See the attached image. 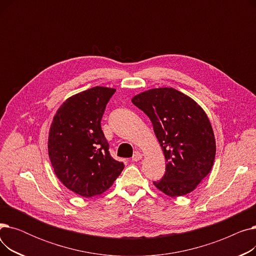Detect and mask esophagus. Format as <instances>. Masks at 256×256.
Segmentation results:
<instances>
[{"label": "esophagus", "instance_id": "1", "mask_svg": "<svg viewBox=\"0 0 256 256\" xmlns=\"http://www.w3.org/2000/svg\"><path fill=\"white\" fill-rule=\"evenodd\" d=\"M141 158H142V154L137 152H135V154L132 156V162H138V160H140Z\"/></svg>", "mask_w": 256, "mask_h": 256}]
</instances>
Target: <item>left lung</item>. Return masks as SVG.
Here are the masks:
<instances>
[{
    "mask_svg": "<svg viewBox=\"0 0 256 256\" xmlns=\"http://www.w3.org/2000/svg\"><path fill=\"white\" fill-rule=\"evenodd\" d=\"M132 102L150 117L165 156V174L154 184L170 197L192 192L212 170L216 156L214 130L202 108L166 87L144 91Z\"/></svg>",
    "mask_w": 256,
    "mask_h": 256,
    "instance_id": "obj_1",
    "label": "left lung"
}]
</instances>
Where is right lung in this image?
Masks as SVG:
<instances>
[{
    "label": "right lung",
    "mask_w": 256,
    "mask_h": 256,
    "mask_svg": "<svg viewBox=\"0 0 256 256\" xmlns=\"http://www.w3.org/2000/svg\"><path fill=\"white\" fill-rule=\"evenodd\" d=\"M116 89L96 86L67 98L54 116L48 156L57 178L78 195L102 194L124 170L109 152L100 121Z\"/></svg>",
    "instance_id": "1"
}]
</instances>
